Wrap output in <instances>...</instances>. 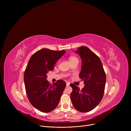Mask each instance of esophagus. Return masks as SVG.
<instances>
[{
  "mask_svg": "<svg viewBox=\"0 0 131 131\" xmlns=\"http://www.w3.org/2000/svg\"><path fill=\"white\" fill-rule=\"evenodd\" d=\"M70 83H69V82H66V85L67 86H69L70 85Z\"/></svg>",
  "mask_w": 131,
  "mask_h": 131,
  "instance_id": "esophagus-1",
  "label": "esophagus"
}]
</instances>
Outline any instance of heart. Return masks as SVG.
I'll return each mask as SVG.
<instances>
[{"label":"heart","mask_w":131,"mask_h":131,"mask_svg":"<svg viewBox=\"0 0 131 131\" xmlns=\"http://www.w3.org/2000/svg\"><path fill=\"white\" fill-rule=\"evenodd\" d=\"M70 62H71V61H74V60H78V59L77 58L75 57H71L70 58Z\"/></svg>","instance_id":"heart-1"}]
</instances>
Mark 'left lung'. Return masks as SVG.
Returning a JSON list of instances; mask_svg holds the SVG:
<instances>
[{"mask_svg": "<svg viewBox=\"0 0 131 131\" xmlns=\"http://www.w3.org/2000/svg\"><path fill=\"white\" fill-rule=\"evenodd\" d=\"M82 60L81 71L79 76L84 81V87L80 90L73 84L71 99L77 111L86 113L97 107L104 95L106 77L101 61L89 48L82 46L75 51Z\"/></svg>", "mask_w": 131, "mask_h": 131, "instance_id": "8db88e82", "label": "left lung"}]
</instances>
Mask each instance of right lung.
Listing matches in <instances>:
<instances>
[{"label": "right lung", "instance_id": "add662e5", "mask_svg": "<svg viewBox=\"0 0 131 131\" xmlns=\"http://www.w3.org/2000/svg\"><path fill=\"white\" fill-rule=\"evenodd\" d=\"M65 50L54 51L47 48L38 50L31 57L24 74L27 98L31 105L43 113H49L58 106L66 87L59 80L52 85L47 80V74L53 70L57 61Z\"/></svg>", "mask_w": 131, "mask_h": 131}]
</instances>
